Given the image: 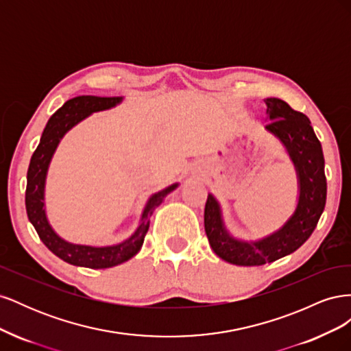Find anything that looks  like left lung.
Returning <instances> with one entry per match:
<instances>
[{
	"mask_svg": "<svg viewBox=\"0 0 351 351\" xmlns=\"http://www.w3.org/2000/svg\"><path fill=\"white\" fill-rule=\"evenodd\" d=\"M265 130L281 142L297 176V205L284 224L258 240H243L228 231L217 197L208 193L205 231L217 256L239 267H259L287 256L311 237L326 202L325 161L311 120L280 98H267Z\"/></svg>",
	"mask_w": 351,
	"mask_h": 351,
	"instance_id": "1",
	"label": "left lung"
}]
</instances>
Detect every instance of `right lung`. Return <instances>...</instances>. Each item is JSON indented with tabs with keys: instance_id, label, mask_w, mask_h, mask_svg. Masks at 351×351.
Listing matches in <instances>:
<instances>
[{
	"instance_id": "add662e5",
	"label": "right lung",
	"mask_w": 351,
	"mask_h": 351,
	"mask_svg": "<svg viewBox=\"0 0 351 351\" xmlns=\"http://www.w3.org/2000/svg\"><path fill=\"white\" fill-rule=\"evenodd\" d=\"M123 102V97H92L82 95L69 99L60 110L52 114L47 123V127L36 151L30 158L27 169V186H26V212L27 218L35 227L39 239L45 246L64 262L74 267L104 269L117 267L125 261L132 259L141 250L145 236L149 230L151 217L154 210L162 204L164 199L178 187V183H173L147 199L142 210L139 226L132 234L120 243L110 246H89V244H76L62 239L52 228L47 217L45 204V187L49 164L52 161L57 147L62 137L93 112L111 110Z\"/></svg>"
}]
</instances>
